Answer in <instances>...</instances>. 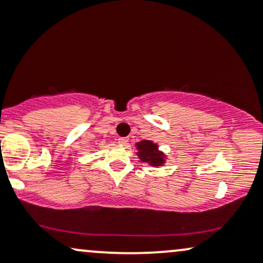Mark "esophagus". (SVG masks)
I'll return each mask as SVG.
<instances>
[{"label":"esophagus","mask_w":263,"mask_h":263,"mask_svg":"<svg viewBox=\"0 0 263 263\" xmlns=\"http://www.w3.org/2000/svg\"><path fill=\"white\" fill-rule=\"evenodd\" d=\"M119 143L121 144V146H127V144H128V138H126V137L119 138Z\"/></svg>","instance_id":"34e87169"}]
</instances>
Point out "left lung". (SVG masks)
<instances>
[{
  "label": "left lung",
  "instance_id": "obj_1",
  "mask_svg": "<svg viewBox=\"0 0 263 263\" xmlns=\"http://www.w3.org/2000/svg\"><path fill=\"white\" fill-rule=\"evenodd\" d=\"M136 149H137V156L140 161L152 167H162L165 163L167 156L159 151L158 144L149 140L140 141L136 143Z\"/></svg>",
  "mask_w": 263,
  "mask_h": 263
}]
</instances>
